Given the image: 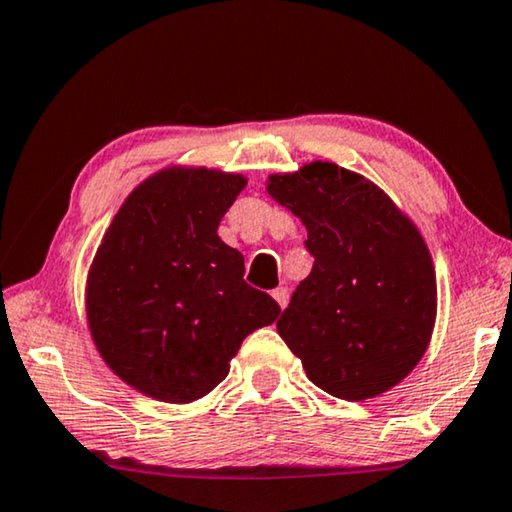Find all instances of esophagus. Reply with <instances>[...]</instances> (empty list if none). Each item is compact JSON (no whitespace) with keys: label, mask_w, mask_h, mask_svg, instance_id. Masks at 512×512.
<instances>
[{"label":"esophagus","mask_w":512,"mask_h":512,"mask_svg":"<svg viewBox=\"0 0 512 512\" xmlns=\"http://www.w3.org/2000/svg\"><path fill=\"white\" fill-rule=\"evenodd\" d=\"M273 299H276V303L280 305L282 310L287 308V303H289V289L287 287H278V289H273Z\"/></svg>","instance_id":"obj_1"}]
</instances>
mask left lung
<instances>
[{"label":"left lung","instance_id":"obj_1","mask_svg":"<svg viewBox=\"0 0 512 512\" xmlns=\"http://www.w3.org/2000/svg\"><path fill=\"white\" fill-rule=\"evenodd\" d=\"M266 193L315 257L276 329L312 384L340 400L398 386L430 345L437 276L427 243L377 183L329 160L271 174Z\"/></svg>","mask_w":512,"mask_h":512}]
</instances>
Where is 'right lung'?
I'll use <instances>...</instances> for the list:
<instances>
[{
    "label": "right lung",
    "mask_w": 512,
    "mask_h": 512,
    "mask_svg": "<svg viewBox=\"0 0 512 512\" xmlns=\"http://www.w3.org/2000/svg\"><path fill=\"white\" fill-rule=\"evenodd\" d=\"M246 183L236 172L163 167L133 188L103 234L87 273V326L105 365L147 398H204L246 335L280 315L218 236Z\"/></svg>",
    "instance_id": "obj_1"
}]
</instances>
